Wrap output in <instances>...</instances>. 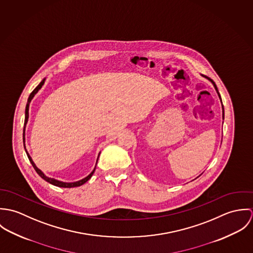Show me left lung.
I'll list each match as a JSON object with an SVG mask.
<instances>
[{"mask_svg":"<svg viewBox=\"0 0 253 253\" xmlns=\"http://www.w3.org/2000/svg\"><path fill=\"white\" fill-rule=\"evenodd\" d=\"M206 78H207V79H209V80L213 84V85H214V87H215V89H216L217 93H218V96H219V97H220V99H221V96H220V94H219V92H218V89H217V86L216 84H215V83H214L211 79H210L209 77H207V76H206ZM222 110H223V119H224V107H223V105H222Z\"/></svg>","mask_w":253,"mask_h":253,"instance_id":"obj_1","label":"left lung"}]
</instances>
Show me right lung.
Returning a JSON list of instances; mask_svg holds the SVG:
<instances>
[{"label": "right lung", "instance_id": "obj_1", "mask_svg": "<svg viewBox=\"0 0 253 253\" xmlns=\"http://www.w3.org/2000/svg\"><path fill=\"white\" fill-rule=\"evenodd\" d=\"M43 83H44V79L38 84V86H37L36 88L31 92V94L29 95V98H28V103L26 104V109H25V121H24V125H26L27 124V121H28V117H29V103H30V101L32 100V98L34 97V95L36 94L37 92H38V90L42 86V84H43ZM25 127L23 128V143L25 142ZM24 148H25V146H24ZM25 151H26V149H25ZM26 154H27V156H28V159H29V161H30V163L32 164V166H33V168H34V169L36 170L37 173L43 179V180L46 181V182H48V183H50V184H52V185H54V186H57V187H62V188H72V187H78V186H81V185H83V184H84L86 181L89 180L90 179V177L92 176V174H93V172H94V170H95V169L92 170V172L90 173V174H88L85 178H84V179H82V180L77 181V182H73V183H65V182H61V181L55 180V179H53V178H49V177H46L38 168L36 167V165L34 164V162L32 161V159H31V157L29 156V154H28V152L26 151ZM98 160V159H97Z\"/></svg>", "mask_w": 253, "mask_h": 253}]
</instances>
